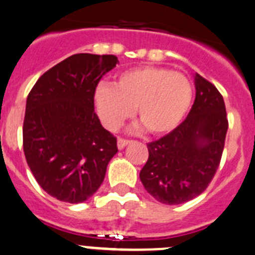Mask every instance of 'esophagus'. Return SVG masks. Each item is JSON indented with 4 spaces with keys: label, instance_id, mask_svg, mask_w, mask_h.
Listing matches in <instances>:
<instances>
[{
    "label": "esophagus",
    "instance_id": "esophagus-1",
    "mask_svg": "<svg viewBox=\"0 0 255 255\" xmlns=\"http://www.w3.org/2000/svg\"><path fill=\"white\" fill-rule=\"evenodd\" d=\"M129 142L130 141H128V139L126 138H118V141H117V146H118V148L120 149H123L128 143H129Z\"/></svg>",
    "mask_w": 255,
    "mask_h": 255
}]
</instances>
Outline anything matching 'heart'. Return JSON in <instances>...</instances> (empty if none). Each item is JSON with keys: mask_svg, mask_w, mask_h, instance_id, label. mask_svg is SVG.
<instances>
[{"mask_svg": "<svg viewBox=\"0 0 255 255\" xmlns=\"http://www.w3.org/2000/svg\"><path fill=\"white\" fill-rule=\"evenodd\" d=\"M192 97V84L184 74L160 66H141L121 73L114 87L99 84L94 106L108 129L122 127L135 108L138 120L152 134H166L184 121Z\"/></svg>", "mask_w": 255, "mask_h": 255, "instance_id": "heart-1", "label": "heart"}]
</instances>
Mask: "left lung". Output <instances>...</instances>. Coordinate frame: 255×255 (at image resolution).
<instances>
[{"label": "left lung", "instance_id": "8db88e82", "mask_svg": "<svg viewBox=\"0 0 255 255\" xmlns=\"http://www.w3.org/2000/svg\"><path fill=\"white\" fill-rule=\"evenodd\" d=\"M195 88L196 97L186 120L147 144L148 160L139 172L147 192L167 205L187 203L205 191L224 149L229 123L223 95L199 74Z\"/></svg>", "mask_w": 255, "mask_h": 255}]
</instances>
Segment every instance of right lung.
<instances>
[{"label": "right lung", "mask_w": 255, "mask_h": 255, "mask_svg": "<svg viewBox=\"0 0 255 255\" xmlns=\"http://www.w3.org/2000/svg\"><path fill=\"white\" fill-rule=\"evenodd\" d=\"M117 63L114 55L75 54L42 74L28 93L26 162L44 191L64 203L93 196L118 152L94 112L95 88Z\"/></svg>", "instance_id": "add662e5"}]
</instances>
